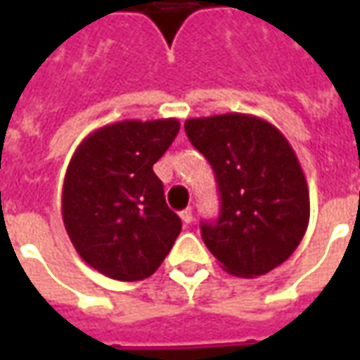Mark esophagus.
<instances>
[{
    "label": "esophagus",
    "instance_id": "obj_1",
    "mask_svg": "<svg viewBox=\"0 0 360 360\" xmlns=\"http://www.w3.org/2000/svg\"><path fill=\"white\" fill-rule=\"evenodd\" d=\"M181 219H183L185 224H191V221H193V208H185V210L181 212Z\"/></svg>",
    "mask_w": 360,
    "mask_h": 360
}]
</instances>
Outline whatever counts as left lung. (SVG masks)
Listing matches in <instances>:
<instances>
[{"label": "left lung", "mask_w": 360, "mask_h": 360, "mask_svg": "<svg viewBox=\"0 0 360 360\" xmlns=\"http://www.w3.org/2000/svg\"><path fill=\"white\" fill-rule=\"evenodd\" d=\"M185 133L218 183L219 216L200 221V231L221 268L257 278L285 262L310 216L307 179L285 136L245 113L187 119Z\"/></svg>", "instance_id": "left-lung-1"}]
</instances>
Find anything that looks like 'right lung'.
Listing matches in <instances>:
<instances>
[{"label":"right lung","mask_w":360,"mask_h":360,"mask_svg":"<svg viewBox=\"0 0 360 360\" xmlns=\"http://www.w3.org/2000/svg\"><path fill=\"white\" fill-rule=\"evenodd\" d=\"M177 133V119L119 121L89 134L69 162L63 224L82 260L108 278H150L181 233L152 169Z\"/></svg>","instance_id":"obj_1"}]
</instances>
